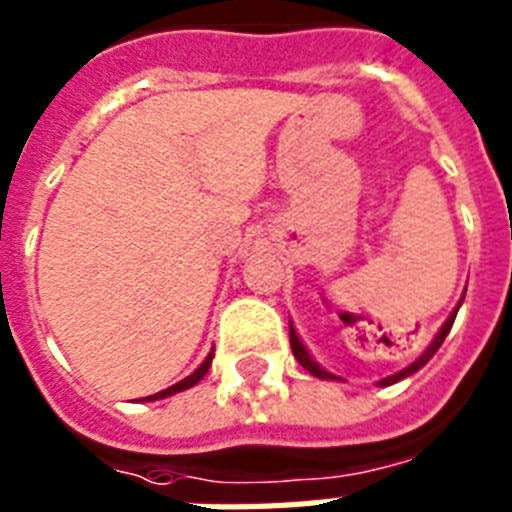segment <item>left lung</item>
Here are the masks:
<instances>
[{
	"mask_svg": "<svg viewBox=\"0 0 512 512\" xmlns=\"http://www.w3.org/2000/svg\"><path fill=\"white\" fill-rule=\"evenodd\" d=\"M460 305H462V300H460ZM460 305H457L452 316H449V319L444 321V327H441V332H438V335H436V340L430 342L428 350H425V353H422V356L417 358L414 364H409V366H406V369H401V372L390 374V377L380 380V385H393V382L404 380V377H409V374H414V372H417V369H422V366L428 364L430 358H433V353H436V350L441 348V342L446 340V335H449V329H452L454 316H457V311H460ZM289 345H292V353H295V358H297V361H300V366H303V369H308V372H311L313 377H321V380H337L335 374L327 372V369H321V366L316 364V361H313L311 353L305 350V345H303V342H300V337H297V332H295V327H292V324H289Z\"/></svg>",
	"mask_w": 512,
	"mask_h": 512,
	"instance_id": "1",
	"label": "left lung"
}]
</instances>
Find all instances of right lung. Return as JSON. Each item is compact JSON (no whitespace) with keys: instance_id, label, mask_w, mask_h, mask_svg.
Returning <instances> with one entry per match:
<instances>
[{"instance_id":"obj_1","label":"right lung","mask_w":512,"mask_h":512,"mask_svg":"<svg viewBox=\"0 0 512 512\" xmlns=\"http://www.w3.org/2000/svg\"><path fill=\"white\" fill-rule=\"evenodd\" d=\"M212 356H215V353H209V356L204 358V364H201L199 369H196V372H193V374H188V377H185V380L175 382V385H170V388L159 390V393H154V396H148L146 401H159V398L175 396V393H180V390H188V388H193V385H196V382H199L201 377H204V374H207V369H209V366H212Z\"/></svg>"}]
</instances>
